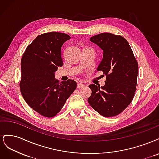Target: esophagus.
I'll return each mask as SVG.
<instances>
[{"label": "esophagus", "instance_id": "1", "mask_svg": "<svg viewBox=\"0 0 159 159\" xmlns=\"http://www.w3.org/2000/svg\"><path fill=\"white\" fill-rule=\"evenodd\" d=\"M84 86H85V85H84L83 84H81V83H80V84H78V86H77V88H78V89H80V88H84Z\"/></svg>", "mask_w": 159, "mask_h": 159}]
</instances>
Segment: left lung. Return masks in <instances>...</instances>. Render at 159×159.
<instances>
[{
    "label": "left lung",
    "instance_id": "left-lung-1",
    "mask_svg": "<svg viewBox=\"0 0 159 159\" xmlns=\"http://www.w3.org/2000/svg\"><path fill=\"white\" fill-rule=\"evenodd\" d=\"M90 41L103 51L98 70L106 75L104 86L89 85V105L103 117H114L122 113L131 103L136 91L138 62L127 40L120 35L102 33Z\"/></svg>",
    "mask_w": 159,
    "mask_h": 159
}]
</instances>
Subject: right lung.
Segmentation results:
<instances>
[{
    "label": "right lung",
    "instance_id": "right-lung-1",
    "mask_svg": "<svg viewBox=\"0 0 159 159\" xmlns=\"http://www.w3.org/2000/svg\"><path fill=\"white\" fill-rule=\"evenodd\" d=\"M69 39L70 36L64 33L42 34L22 55L20 92L27 104L43 117L56 116L76 89L74 80L60 83L54 77L57 67L63 65L61 48Z\"/></svg>",
    "mask_w": 159,
    "mask_h": 159
}]
</instances>
